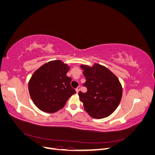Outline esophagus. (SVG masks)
I'll list each match as a JSON object with an SVG mask.
<instances>
[{"instance_id": "1", "label": "esophagus", "mask_w": 155, "mask_h": 155, "mask_svg": "<svg viewBox=\"0 0 155 155\" xmlns=\"http://www.w3.org/2000/svg\"><path fill=\"white\" fill-rule=\"evenodd\" d=\"M80 88H81L80 86H78V87L76 88V92H77V93H78V92H79V91H80Z\"/></svg>"}]
</instances>
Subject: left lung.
I'll return each instance as SVG.
<instances>
[{"label": "left lung", "mask_w": 155, "mask_h": 155, "mask_svg": "<svg viewBox=\"0 0 155 155\" xmlns=\"http://www.w3.org/2000/svg\"><path fill=\"white\" fill-rule=\"evenodd\" d=\"M86 81L83 84L87 88L79 91V99L85 110L91 117L103 118L113 112L122 96V87L115 75L106 67L94 64L92 67L81 65Z\"/></svg>", "instance_id": "left-lung-1"}]
</instances>
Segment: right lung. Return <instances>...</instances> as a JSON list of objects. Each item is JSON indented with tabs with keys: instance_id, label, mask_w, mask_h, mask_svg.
I'll return each instance as SVG.
<instances>
[{
	"instance_id": "right-lung-1",
	"label": "right lung",
	"mask_w": 155,
	"mask_h": 155,
	"mask_svg": "<svg viewBox=\"0 0 155 155\" xmlns=\"http://www.w3.org/2000/svg\"><path fill=\"white\" fill-rule=\"evenodd\" d=\"M69 67L61 61L45 64L32 75L28 90L32 101L39 109L53 113L64 106L76 91L70 85L72 78L67 76Z\"/></svg>"
}]
</instances>
